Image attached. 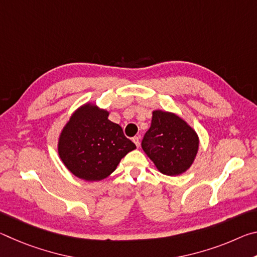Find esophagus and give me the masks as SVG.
I'll list each match as a JSON object with an SVG mask.
<instances>
[{
	"label": "esophagus",
	"mask_w": 257,
	"mask_h": 257,
	"mask_svg": "<svg viewBox=\"0 0 257 257\" xmlns=\"http://www.w3.org/2000/svg\"><path fill=\"white\" fill-rule=\"evenodd\" d=\"M133 141H134L135 144H136V146L139 147V145H141V138H139L138 136H136V137L133 138Z\"/></svg>",
	"instance_id": "34e87169"
}]
</instances>
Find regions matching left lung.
I'll return each mask as SVG.
<instances>
[{
  "instance_id": "1",
  "label": "left lung",
  "mask_w": 257,
  "mask_h": 257,
  "mask_svg": "<svg viewBox=\"0 0 257 257\" xmlns=\"http://www.w3.org/2000/svg\"><path fill=\"white\" fill-rule=\"evenodd\" d=\"M142 147L160 172L181 175L194 162L198 151V137L194 129L173 113L154 111L151 128Z\"/></svg>"
}]
</instances>
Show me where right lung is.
Returning <instances> with one entry per match:
<instances>
[{
  "label": "right lung",
  "mask_w": 257,
  "mask_h": 257,
  "mask_svg": "<svg viewBox=\"0 0 257 257\" xmlns=\"http://www.w3.org/2000/svg\"><path fill=\"white\" fill-rule=\"evenodd\" d=\"M108 113L86 104L73 113L62 130L59 155L76 177L87 181L102 180L115 170L120 160L136 149Z\"/></svg>",
  "instance_id": "right-lung-1"
}]
</instances>
